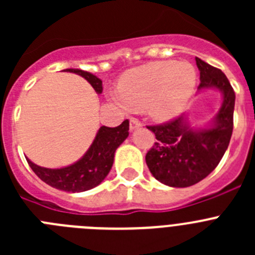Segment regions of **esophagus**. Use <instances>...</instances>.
<instances>
[{"label":"esophagus","instance_id":"esophagus-1","mask_svg":"<svg viewBox=\"0 0 255 255\" xmlns=\"http://www.w3.org/2000/svg\"><path fill=\"white\" fill-rule=\"evenodd\" d=\"M139 126H141V124L138 119H130V131H134Z\"/></svg>","mask_w":255,"mask_h":255}]
</instances>
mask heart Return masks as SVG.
<instances>
[{
  "instance_id": "obj_1",
  "label": "heart",
  "mask_w": 255,
  "mask_h": 255,
  "mask_svg": "<svg viewBox=\"0 0 255 255\" xmlns=\"http://www.w3.org/2000/svg\"><path fill=\"white\" fill-rule=\"evenodd\" d=\"M197 80V70L188 62H152L124 74L112 101L123 110L145 108L153 120L164 123L185 110Z\"/></svg>"
}]
</instances>
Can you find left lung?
Segmentation results:
<instances>
[{
  "mask_svg": "<svg viewBox=\"0 0 255 255\" xmlns=\"http://www.w3.org/2000/svg\"><path fill=\"white\" fill-rule=\"evenodd\" d=\"M200 71L198 92L216 89L222 103L203 128L191 126L186 115L164 125L148 126L157 141L145 155L155 180L171 188H188L206 179L224 157L234 129L235 92L221 70L195 57Z\"/></svg>",
  "mask_w": 255,
  "mask_h": 255,
  "instance_id": "1",
  "label": "left lung"
}]
</instances>
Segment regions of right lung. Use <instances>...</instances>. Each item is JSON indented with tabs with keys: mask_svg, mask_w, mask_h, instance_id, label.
I'll return each mask as SVG.
<instances>
[{
	"mask_svg": "<svg viewBox=\"0 0 255 255\" xmlns=\"http://www.w3.org/2000/svg\"><path fill=\"white\" fill-rule=\"evenodd\" d=\"M84 78L98 94L102 93V80L93 74L79 69H66ZM129 136V121L125 120L116 128L101 126L91 147L82 158L61 168L40 167L26 158L29 166L42 181L52 188L67 193H82L100 185L111 171L115 152L124 140Z\"/></svg>",
	"mask_w": 255,
	"mask_h": 255,
	"instance_id": "obj_1",
	"label": "right lung"
}]
</instances>
